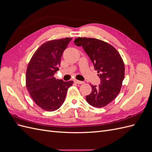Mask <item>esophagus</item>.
<instances>
[{
	"label": "esophagus",
	"mask_w": 152,
	"mask_h": 152,
	"mask_svg": "<svg viewBox=\"0 0 152 152\" xmlns=\"http://www.w3.org/2000/svg\"><path fill=\"white\" fill-rule=\"evenodd\" d=\"M74 82H75V83L79 84H82L84 83V82H83V81H80V80H74Z\"/></svg>",
	"instance_id": "34e87169"
}]
</instances>
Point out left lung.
<instances>
[{
	"mask_svg": "<svg viewBox=\"0 0 152 152\" xmlns=\"http://www.w3.org/2000/svg\"><path fill=\"white\" fill-rule=\"evenodd\" d=\"M74 43L84 49L100 79L98 86H91V93L86 97L87 102L94 107H104L121 91L125 73L121 55L112 45L99 39L79 37Z\"/></svg>",
	"mask_w": 152,
	"mask_h": 152,
	"instance_id": "obj_1",
	"label": "left lung"
}]
</instances>
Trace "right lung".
<instances>
[{
	"instance_id": "1",
	"label": "right lung",
	"mask_w": 152,
	"mask_h": 152,
	"mask_svg": "<svg viewBox=\"0 0 152 152\" xmlns=\"http://www.w3.org/2000/svg\"><path fill=\"white\" fill-rule=\"evenodd\" d=\"M72 38L53 40L43 44L31 57L26 69V86L31 98L42 109L53 112L60 108L73 81L54 77L61 58Z\"/></svg>"
}]
</instances>
